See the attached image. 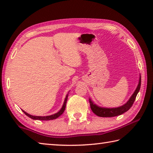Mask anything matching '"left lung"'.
<instances>
[{"mask_svg":"<svg viewBox=\"0 0 153 153\" xmlns=\"http://www.w3.org/2000/svg\"><path fill=\"white\" fill-rule=\"evenodd\" d=\"M140 85H141V77H140L139 80V84L138 85L136 90H135L134 94L131 96V98H129V100L128 101V102L126 103L125 105L121 106V107H117V108H102L99 107L94 105L93 103L91 100L90 99V108L92 111V112L94 113L95 115L99 117H115V116L120 115L121 114L124 113L126 111H128L129 108L131 107V106L133 105V103L135 101V99L136 98V96L138 94L140 89Z\"/></svg>","mask_w":153,"mask_h":153,"instance_id":"left-lung-1","label":"left lung"}]
</instances>
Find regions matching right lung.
<instances>
[{"label":"right lung","mask_w":153,"mask_h":153,"mask_svg":"<svg viewBox=\"0 0 153 153\" xmlns=\"http://www.w3.org/2000/svg\"><path fill=\"white\" fill-rule=\"evenodd\" d=\"M67 97H68V94H67L66 96V98L65 99V101H64V104L63 105V107H62L61 109L59 111L58 113H56L55 114H54V115H49V116H45V117H40V116H33V115H31L30 114L27 113L26 112H25L24 111H23V112H24L25 115H26L27 117H30L31 119H32V120H43V121H48V120H55V119L58 118L59 116L61 115L63 113L65 109V107H66V103H67Z\"/></svg>","instance_id":"add662e5"}]
</instances>
